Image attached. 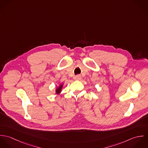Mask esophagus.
I'll return each instance as SVG.
<instances>
[{
  "instance_id": "obj_1",
  "label": "esophagus",
  "mask_w": 148,
  "mask_h": 148,
  "mask_svg": "<svg viewBox=\"0 0 148 148\" xmlns=\"http://www.w3.org/2000/svg\"><path fill=\"white\" fill-rule=\"evenodd\" d=\"M75 79H76V80H80L82 79V76H81V75H79L76 76V77H75Z\"/></svg>"
}]
</instances>
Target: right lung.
Returning <instances> with one entry per match:
<instances>
[{
	"instance_id": "1",
	"label": "right lung",
	"mask_w": 148,
	"mask_h": 148,
	"mask_svg": "<svg viewBox=\"0 0 148 148\" xmlns=\"http://www.w3.org/2000/svg\"><path fill=\"white\" fill-rule=\"evenodd\" d=\"M63 84H61L59 86V87H58V88H56V94L58 95V94H59V93L61 92L62 89V88H63Z\"/></svg>"
}]
</instances>
